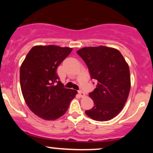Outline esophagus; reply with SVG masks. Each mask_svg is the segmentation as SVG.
<instances>
[{
    "mask_svg": "<svg viewBox=\"0 0 153 153\" xmlns=\"http://www.w3.org/2000/svg\"><path fill=\"white\" fill-rule=\"evenodd\" d=\"M78 94H79V95H80V96H81V97H83V96H85V93H84L83 91H81V90L78 91Z\"/></svg>",
    "mask_w": 153,
    "mask_h": 153,
    "instance_id": "obj_1",
    "label": "esophagus"
}]
</instances>
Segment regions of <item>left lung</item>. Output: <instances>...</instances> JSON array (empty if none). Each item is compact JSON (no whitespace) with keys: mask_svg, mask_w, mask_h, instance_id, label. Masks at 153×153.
I'll list each match as a JSON object with an SVG mask.
<instances>
[{"mask_svg":"<svg viewBox=\"0 0 153 153\" xmlns=\"http://www.w3.org/2000/svg\"><path fill=\"white\" fill-rule=\"evenodd\" d=\"M77 54L98 82L89 96L94 106L85 114L94 120L108 121L122 109L130 91L129 68L119 50L104 46L84 47Z\"/></svg>","mask_w":153,"mask_h":153,"instance_id":"obj_1","label":"left lung"}]
</instances>
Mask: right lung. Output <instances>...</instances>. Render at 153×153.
<instances>
[{
    "instance_id": "add662e5",
    "label": "right lung",
    "mask_w": 153,
    "mask_h": 153,
    "mask_svg": "<svg viewBox=\"0 0 153 153\" xmlns=\"http://www.w3.org/2000/svg\"><path fill=\"white\" fill-rule=\"evenodd\" d=\"M72 48L55 45L35 46L20 68V83L26 104L33 113L45 120H54L68 110L77 91L65 88L57 69Z\"/></svg>"
}]
</instances>
